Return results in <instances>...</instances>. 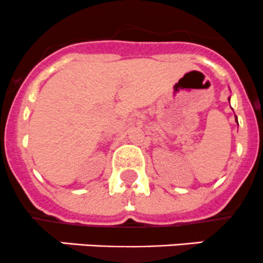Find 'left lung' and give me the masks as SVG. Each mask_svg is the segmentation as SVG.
I'll list each match as a JSON object with an SVG mask.
<instances>
[{"label":"left lung","mask_w":263,"mask_h":263,"mask_svg":"<svg viewBox=\"0 0 263 263\" xmlns=\"http://www.w3.org/2000/svg\"><path fill=\"white\" fill-rule=\"evenodd\" d=\"M229 99H230V98H229ZM237 123H238V121H237Z\"/></svg>","instance_id":"obj_1"}]
</instances>
